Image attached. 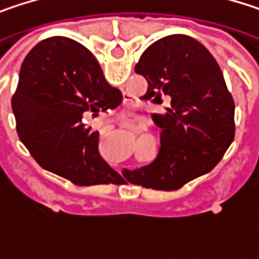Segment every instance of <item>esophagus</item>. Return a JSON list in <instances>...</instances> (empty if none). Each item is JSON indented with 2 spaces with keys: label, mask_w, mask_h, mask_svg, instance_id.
Instances as JSON below:
<instances>
[{
  "label": "esophagus",
  "mask_w": 259,
  "mask_h": 259,
  "mask_svg": "<svg viewBox=\"0 0 259 259\" xmlns=\"http://www.w3.org/2000/svg\"><path fill=\"white\" fill-rule=\"evenodd\" d=\"M124 127H126V129H130V124H129V123H126V124H124Z\"/></svg>",
  "instance_id": "1"
}]
</instances>
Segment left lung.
Here are the masks:
<instances>
[{
    "instance_id": "obj_1",
    "label": "left lung",
    "mask_w": 259,
    "mask_h": 259,
    "mask_svg": "<svg viewBox=\"0 0 259 259\" xmlns=\"http://www.w3.org/2000/svg\"><path fill=\"white\" fill-rule=\"evenodd\" d=\"M135 72L148 82L144 100L169 102L165 114H153L160 127V150L147 166L123 169L132 184L177 190L210 172L234 139V100L224 73L198 40L166 35L150 45Z\"/></svg>"
}]
</instances>
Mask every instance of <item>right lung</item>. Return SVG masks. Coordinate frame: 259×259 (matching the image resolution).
I'll use <instances>...</instances> for the list:
<instances>
[{
	"label": "right lung",
	"instance_id": "add662e5",
	"mask_svg": "<svg viewBox=\"0 0 259 259\" xmlns=\"http://www.w3.org/2000/svg\"><path fill=\"white\" fill-rule=\"evenodd\" d=\"M121 99L87 48L49 37L25 57L12 109L22 144L43 169L76 186L123 184L99 154V132L82 121L83 114L114 109Z\"/></svg>",
	"mask_w": 259,
	"mask_h": 259
}]
</instances>
